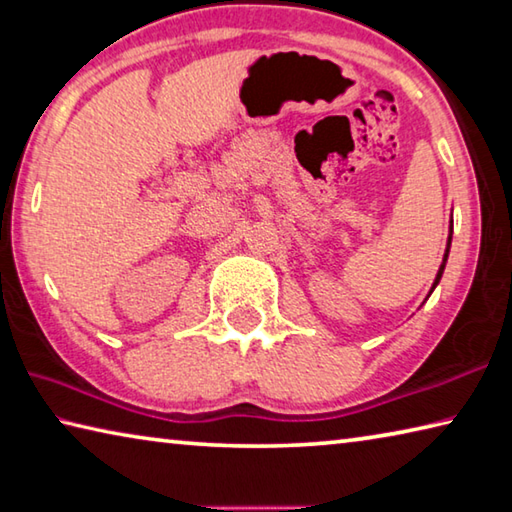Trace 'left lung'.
<instances>
[{
    "instance_id": "1",
    "label": "left lung",
    "mask_w": 512,
    "mask_h": 512,
    "mask_svg": "<svg viewBox=\"0 0 512 512\" xmlns=\"http://www.w3.org/2000/svg\"><path fill=\"white\" fill-rule=\"evenodd\" d=\"M452 229H454V220L450 218V233H447V245H445L443 263H441V267H438V272H436V279H434V283H432V288H429V294H432V292L436 290V285L441 283V276H443V272H445V263H447V256H450V245H452ZM429 294H427V297H429Z\"/></svg>"
}]
</instances>
